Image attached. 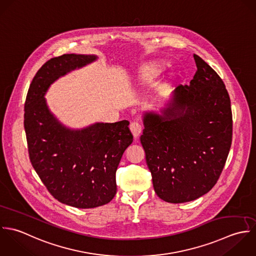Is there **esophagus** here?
Listing matches in <instances>:
<instances>
[{
  "mask_svg": "<svg viewBox=\"0 0 256 256\" xmlns=\"http://www.w3.org/2000/svg\"><path fill=\"white\" fill-rule=\"evenodd\" d=\"M130 130H132V134L136 138H138L140 136V134H142V124L140 122H132L130 126Z\"/></svg>",
  "mask_w": 256,
  "mask_h": 256,
  "instance_id": "1",
  "label": "esophagus"
}]
</instances>
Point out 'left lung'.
Returning <instances> with one entry per match:
<instances>
[{
	"label": "left lung",
	"mask_w": 256,
	"mask_h": 256,
	"mask_svg": "<svg viewBox=\"0 0 256 256\" xmlns=\"http://www.w3.org/2000/svg\"><path fill=\"white\" fill-rule=\"evenodd\" d=\"M197 72L159 110H144L140 142L156 195L172 204L194 201L216 183L232 146V116L226 86L194 54Z\"/></svg>",
	"instance_id": "1"
}]
</instances>
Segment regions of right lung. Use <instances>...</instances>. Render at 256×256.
I'll list each match as a JSON object with an SVG mask.
<instances>
[{
	"instance_id": "add662e5",
	"label": "right lung",
	"mask_w": 256,
	"mask_h": 256,
	"mask_svg": "<svg viewBox=\"0 0 256 256\" xmlns=\"http://www.w3.org/2000/svg\"><path fill=\"white\" fill-rule=\"evenodd\" d=\"M97 59L94 54L75 53L52 58L34 77L24 104V130L34 170L55 199L79 208L100 206L114 197L118 163L134 140L130 122L72 128L52 112L46 95L59 78Z\"/></svg>"
}]
</instances>
